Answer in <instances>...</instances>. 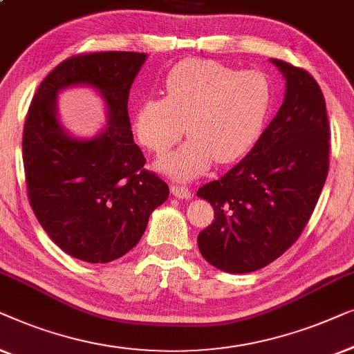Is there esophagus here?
<instances>
[{
    "instance_id": "34e87169",
    "label": "esophagus",
    "mask_w": 354,
    "mask_h": 354,
    "mask_svg": "<svg viewBox=\"0 0 354 354\" xmlns=\"http://www.w3.org/2000/svg\"><path fill=\"white\" fill-rule=\"evenodd\" d=\"M171 194L176 198H191V191L186 186H178V184H173L171 186Z\"/></svg>"
}]
</instances>
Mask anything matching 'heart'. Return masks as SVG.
<instances>
[{
  "instance_id": "b5f03b06",
  "label": "heart",
  "mask_w": 354,
  "mask_h": 354,
  "mask_svg": "<svg viewBox=\"0 0 354 354\" xmlns=\"http://www.w3.org/2000/svg\"><path fill=\"white\" fill-rule=\"evenodd\" d=\"M165 96H147L133 117L134 136L162 156L183 138L191 139L158 162L176 179H192L213 160L236 162L255 147L276 104L271 78L260 71H237L216 61L186 59L163 78Z\"/></svg>"
}]
</instances>
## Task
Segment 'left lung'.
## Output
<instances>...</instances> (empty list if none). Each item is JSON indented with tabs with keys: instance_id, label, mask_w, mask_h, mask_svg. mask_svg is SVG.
<instances>
[{
	"instance_id": "1",
	"label": "left lung",
	"mask_w": 354,
	"mask_h": 354,
	"mask_svg": "<svg viewBox=\"0 0 354 354\" xmlns=\"http://www.w3.org/2000/svg\"><path fill=\"white\" fill-rule=\"evenodd\" d=\"M271 62L286 77L277 115L236 167L197 191L215 212L198 250L232 274L261 270L297 242L328 173L330 127L319 84L300 67Z\"/></svg>"
}]
</instances>
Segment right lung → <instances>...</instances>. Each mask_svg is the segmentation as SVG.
Instances as JSON below:
<instances>
[{"label": "right lung", "instance_id": "obj_1", "mask_svg": "<svg viewBox=\"0 0 354 354\" xmlns=\"http://www.w3.org/2000/svg\"><path fill=\"white\" fill-rule=\"evenodd\" d=\"M144 53L77 54L43 80L32 99L22 136L30 207L57 247L88 263H109L141 241L151 213L170 189L144 168L128 117L129 88ZM72 84H91L109 107L104 133L73 140L55 117V96Z\"/></svg>", "mask_w": 354, "mask_h": 354}]
</instances>
